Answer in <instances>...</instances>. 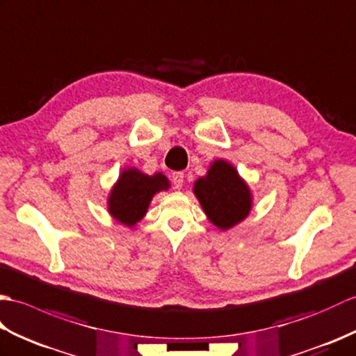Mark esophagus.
<instances>
[{
    "label": "esophagus",
    "mask_w": 356,
    "mask_h": 356,
    "mask_svg": "<svg viewBox=\"0 0 356 356\" xmlns=\"http://www.w3.org/2000/svg\"><path fill=\"white\" fill-rule=\"evenodd\" d=\"M172 183L175 188H181L184 183V173L183 172H175L172 175Z\"/></svg>",
    "instance_id": "esophagus-1"
}]
</instances>
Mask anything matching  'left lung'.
I'll use <instances>...</instances> for the list:
<instances>
[{
  "label": "left lung",
  "instance_id": "1",
  "mask_svg": "<svg viewBox=\"0 0 356 356\" xmlns=\"http://www.w3.org/2000/svg\"><path fill=\"white\" fill-rule=\"evenodd\" d=\"M193 193L210 222L224 232L242 222L252 207L248 184L225 160L210 164L207 173L195 181Z\"/></svg>",
  "mask_w": 356,
  "mask_h": 356
}]
</instances>
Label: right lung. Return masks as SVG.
<instances>
[{
    "label": "right lung",
    "instance_id": "add662e5",
    "mask_svg": "<svg viewBox=\"0 0 356 356\" xmlns=\"http://www.w3.org/2000/svg\"><path fill=\"white\" fill-rule=\"evenodd\" d=\"M169 179L161 172L147 175L136 168H126L109 192V215L117 222L132 228L145 218L154 195L169 191Z\"/></svg>",
    "mask_w": 356,
    "mask_h": 356
}]
</instances>
